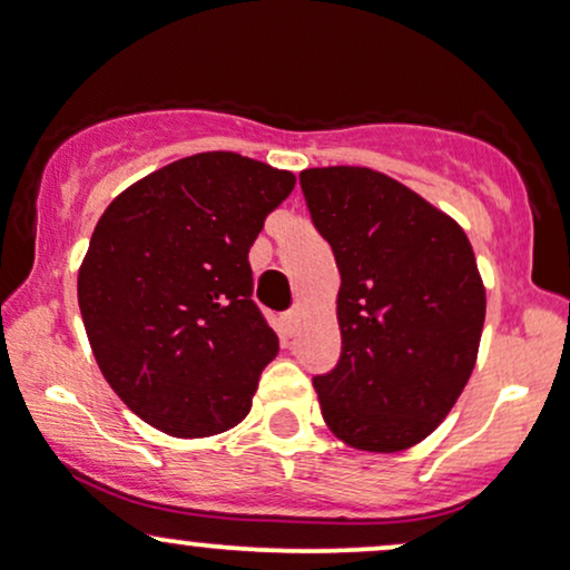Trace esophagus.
<instances>
[{
  "label": "esophagus",
  "instance_id": "1",
  "mask_svg": "<svg viewBox=\"0 0 570 570\" xmlns=\"http://www.w3.org/2000/svg\"><path fill=\"white\" fill-rule=\"evenodd\" d=\"M285 325H287V330H291L293 325H296L298 322V308H291V312H285Z\"/></svg>",
  "mask_w": 570,
  "mask_h": 570
}]
</instances>
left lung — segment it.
Wrapping results in <instances>:
<instances>
[{"mask_svg": "<svg viewBox=\"0 0 570 570\" xmlns=\"http://www.w3.org/2000/svg\"><path fill=\"white\" fill-rule=\"evenodd\" d=\"M341 272V360L314 377L330 431L402 452L446 417L479 356L487 291L460 224L362 166L301 171Z\"/></svg>", "mask_w": 570, "mask_h": 570, "instance_id": "1", "label": "left lung"}]
</instances>
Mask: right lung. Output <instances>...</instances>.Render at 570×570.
Wrapping results in <instances>:
<instances>
[{
	"instance_id": "1",
	"label": "right lung",
	"mask_w": 570,
	"mask_h": 570,
	"mask_svg": "<svg viewBox=\"0 0 570 570\" xmlns=\"http://www.w3.org/2000/svg\"><path fill=\"white\" fill-rule=\"evenodd\" d=\"M293 187L291 171L216 150L147 174L105 208L79 308L105 381L145 423L198 439L250 412L279 338L250 298L248 250Z\"/></svg>"
}]
</instances>
